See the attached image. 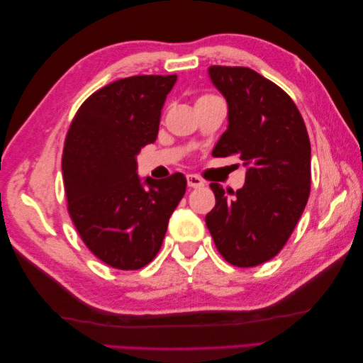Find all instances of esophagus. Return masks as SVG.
<instances>
[{
  "label": "esophagus",
  "instance_id": "34e87169",
  "mask_svg": "<svg viewBox=\"0 0 363 363\" xmlns=\"http://www.w3.org/2000/svg\"><path fill=\"white\" fill-rule=\"evenodd\" d=\"M187 184H189L190 189H199V187L204 186V181L196 174H189L187 176Z\"/></svg>",
  "mask_w": 363,
  "mask_h": 363
}]
</instances>
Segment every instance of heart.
Here are the masks:
<instances>
[{
	"label": "heart",
	"mask_w": 363,
	"mask_h": 363,
	"mask_svg": "<svg viewBox=\"0 0 363 363\" xmlns=\"http://www.w3.org/2000/svg\"><path fill=\"white\" fill-rule=\"evenodd\" d=\"M215 101H221V98L217 96V95H212V94H206V95H201L198 98L196 104H204V103H215Z\"/></svg>",
	"instance_id": "heart-1"
}]
</instances>
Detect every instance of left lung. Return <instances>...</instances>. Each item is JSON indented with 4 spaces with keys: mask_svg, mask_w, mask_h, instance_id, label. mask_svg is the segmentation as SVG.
<instances>
[{
    "mask_svg": "<svg viewBox=\"0 0 363 363\" xmlns=\"http://www.w3.org/2000/svg\"><path fill=\"white\" fill-rule=\"evenodd\" d=\"M209 74L229 109L212 154L237 156L248 169L237 191L211 184L217 203L206 225L230 265L257 267L284 248L309 199V134L293 99L257 72L212 65Z\"/></svg>",
    "mask_w": 363,
    "mask_h": 363,
    "instance_id": "obj_1",
    "label": "left lung"
}]
</instances>
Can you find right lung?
I'll return each mask as SVG.
<instances>
[{
  "label": "right lung",
  "mask_w": 363,
  "mask_h": 363,
  "mask_svg": "<svg viewBox=\"0 0 363 363\" xmlns=\"http://www.w3.org/2000/svg\"><path fill=\"white\" fill-rule=\"evenodd\" d=\"M176 74L118 79L76 112L62 154L67 209L82 242L112 268L138 269L156 257L187 179L137 176L135 156L156 140Z\"/></svg>",
  "instance_id": "obj_1"
}]
</instances>
